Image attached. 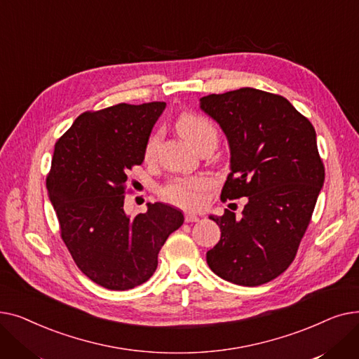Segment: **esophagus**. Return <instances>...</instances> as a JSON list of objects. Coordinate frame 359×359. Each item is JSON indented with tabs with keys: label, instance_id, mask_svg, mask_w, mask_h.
I'll return each instance as SVG.
<instances>
[{
	"label": "esophagus",
	"instance_id": "1",
	"mask_svg": "<svg viewBox=\"0 0 359 359\" xmlns=\"http://www.w3.org/2000/svg\"><path fill=\"white\" fill-rule=\"evenodd\" d=\"M184 221L186 222H196V221H199V217L194 212H186L184 214Z\"/></svg>",
	"mask_w": 359,
	"mask_h": 359
}]
</instances>
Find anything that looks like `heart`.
Segmentation results:
<instances>
[{"label": "heart", "mask_w": 359, "mask_h": 359, "mask_svg": "<svg viewBox=\"0 0 359 359\" xmlns=\"http://www.w3.org/2000/svg\"><path fill=\"white\" fill-rule=\"evenodd\" d=\"M179 134L191 142L195 148L206 141H217L215 126L196 113H183L177 119ZM160 142V134H153L145 144V158L151 160L156 156ZM211 187V182L203 176L177 177L163 187V196L184 208H198L205 201L206 192Z\"/></svg>", "instance_id": "obj_1"}]
</instances>
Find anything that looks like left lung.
I'll list each match as a JSON object with an SVG mask.
<instances>
[{
    "label": "left lung",
    "instance_id": "1",
    "mask_svg": "<svg viewBox=\"0 0 359 359\" xmlns=\"http://www.w3.org/2000/svg\"><path fill=\"white\" fill-rule=\"evenodd\" d=\"M201 109L230 145L221 199L248 198L240 218L229 210L210 217L221 238L206 262L233 284H266L292 263L322 191L316 130L285 97L250 87L205 96Z\"/></svg>",
    "mask_w": 359,
    "mask_h": 359
}]
</instances>
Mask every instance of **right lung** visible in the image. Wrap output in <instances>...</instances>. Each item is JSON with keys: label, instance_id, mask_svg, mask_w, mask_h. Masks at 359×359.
Segmentation results:
<instances>
[{"label": "right lung", "instance_id": "right-lung-1", "mask_svg": "<svg viewBox=\"0 0 359 359\" xmlns=\"http://www.w3.org/2000/svg\"><path fill=\"white\" fill-rule=\"evenodd\" d=\"M164 109L151 102L84 111L55 144L46 187L61 237L79 269L107 290H130L153 276L160 249L184 219L161 202L134 218L123 210L126 175L142 164Z\"/></svg>", "mask_w": 359, "mask_h": 359}]
</instances>
